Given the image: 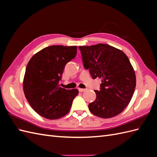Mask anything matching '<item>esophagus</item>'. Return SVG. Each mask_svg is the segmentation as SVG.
Listing matches in <instances>:
<instances>
[{"label":"esophagus","instance_id":"34e87169","mask_svg":"<svg viewBox=\"0 0 157 157\" xmlns=\"http://www.w3.org/2000/svg\"><path fill=\"white\" fill-rule=\"evenodd\" d=\"M78 90H79V92H84L85 90H86V89H83V88H78Z\"/></svg>","mask_w":157,"mask_h":157}]
</instances>
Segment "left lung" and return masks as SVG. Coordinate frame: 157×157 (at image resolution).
I'll return each mask as SVG.
<instances>
[{
	"instance_id": "obj_1",
	"label": "left lung",
	"mask_w": 157,
	"mask_h": 157,
	"mask_svg": "<svg viewBox=\"0 0 157 157\" xmlns=\"http://www.w3.org/2000/svg\"><path fill=\"white\" fill-rule=\"evenodd\" d=\"M84 67L93 79H101L100 90H95L96 99L88 107L93 115L107 118L120 114L134 94L136 78L127 56L106 44L79 46Z\"/></svg>"
}]
</instances>
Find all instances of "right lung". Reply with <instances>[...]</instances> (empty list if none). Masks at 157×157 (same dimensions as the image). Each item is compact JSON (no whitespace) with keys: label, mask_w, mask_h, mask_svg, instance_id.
<instances>
[{"label":"right lung","mask_w":157,"mask_h":157,"mask_svg":"<svg viewBox=\"0 0 157 157\" xmlns=\"http://www.w3.org/2000/svg\"><path fill=\"white\" fill-rule=\"evenodd\" d=\"M77 46H50L33 56L28 63L23 87L26 99L39 115L50 120L67 114L77 89L59 87L65 65L77 55Z\"/></svg>","instance_id":"obj_1"}]
</instances>
